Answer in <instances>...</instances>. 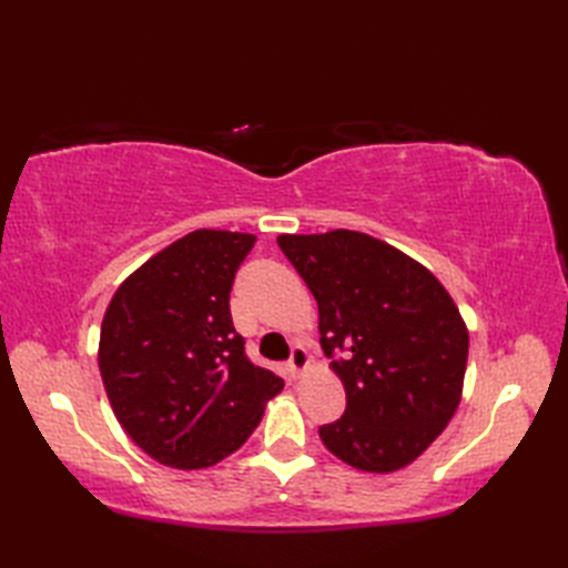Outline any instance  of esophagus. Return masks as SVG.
I'll return each mask as SVG.
<instances>
[{"mask_svg": "<svg viewBox=\"0 0 568 568\" xmlns=\"http://www.w3.org/2000/svg\"><path fill=\"white\" fill-rule=\"evenodd\" d=\"M307 361H310L307 348L303 344H295L293 352H291V358H287V366H291L293 376H300V373L307 368Z\"/></svg>", "mask_w": 568, "mask_h": 568, "instance_id": "esophagus-1", "label": "esophagus"}]
</instances>
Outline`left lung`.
<instances>
[{
	"instance_id": "1",
	"label": "left lung",
	"mask_w": 568,
	"mask_h": 568,
	"mask_svg": "<svg viewBox=\"0 0 568 568\" xmlns=\"http://www.w3.org/2000/svg\"><path fill=\"white\" fill-rule=\"evenodd\" d=\"M277 246L317 300L320 344L346 390L344 415L320 427L324 446L373 474L415 462L462 400L468 332L454 300L368 234H283Z\"/></svg>"
}]
</instances>
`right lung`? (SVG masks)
Returning <instances> with one entry per match:
<instances>
[{"mask_svg":"<svg viewBox=\"0 0 568 568\" xmlns=\"http://www.w3.org/2000/svg\"><path fill=\"white\" fill-rule=\"evenodd\" d=\"M253 234L197 229L119 285L100 332V371L119 425L173 468H204L258 427L283 378L246 356L229 293Z\"/></svg>","mask_w":568,"mask_h":568,"instance_id":"obj_1","label":"right lung"}]
</instances>
